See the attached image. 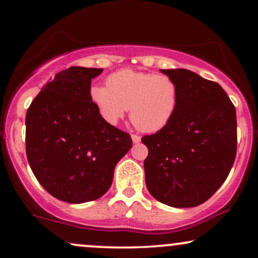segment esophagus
<instances>
[{
	"instance_id": "obj_1",
	"label": "esophagus",
	"mask_w": 258,
	"mask_h": 258,
	"mask_svg": "<svg viewBox=\"0 0 258 258\" xmlns=\"http://www.w3.org/2000/svg\"><path fill=\"white\" fill-rule=\"evenodd\" d=\"M132 140L134 143H140L141 142V137L139 135H135V134H133L132 135Z\"/></svg>"
}]
</instances>
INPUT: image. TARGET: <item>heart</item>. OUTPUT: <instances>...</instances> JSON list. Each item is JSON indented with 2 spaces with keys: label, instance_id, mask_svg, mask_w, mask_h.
I'll return each mask as SVG.
<instances>
[{
  "label": "heart",
  "instance_id": "b5f03b06",
  "mask_svg": "<svg viewBox=\"0 0 258 258\" xmlns=\"http://www.w3.org/2000/svg\"><path fill=\"white\" fill-rule=\"evenodd\" d=\"M178 97V87L171 77L132 69L111 74L107 87L90 88L91 101L104 121L116 124L130 109V119L143 133L165 128L177 110Z\"/></svg>",
  "mask_w": 258,
  "mask_h": 258
}]
</instances>
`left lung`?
Here are the masks:
<instances>
[{
  "instance_id": "1",
  "label": "left lung",
  "mask_w": 258,
  "mask_h": 258,
  "mask_svg": "<svg viewBox=\"0 0 258 258\" xmlns=\"http://www.w3.org/2000/svg\"><path fill=\"white\" fill-rule=\"evenodd\" d=\"M179 90L169 124L142 137L146 184L161 203L191 208L209 200L230 172L237 147L236 110L220 84L188 69H161Z\"/></svg>"
}]
</instances>
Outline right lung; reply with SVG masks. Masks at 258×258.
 <instances>
[{"instance_id": "right-lung-1", "label": "right lung", "mask_w": 258, "mask_h": 258, "mask_svg": "<svg viewBox=\"0 0 258 258\" xmlns=\"http://www.w3.org/2000/svg\"><path fill=\"white\" fill-rule=\"evenodd\" d=\"M103 69L70 67L42 87L26 116V150L40 184L55 199L86 203L110 188L129 134L104 121L90 98Z\"/></svg>"}]
</instances>
